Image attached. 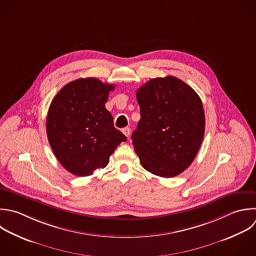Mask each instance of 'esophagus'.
<instances>
[{
	"mask_svg": "<svg viewBox=\"0 0 256 256\" xmlns=\"http://www.w3.org/2000/svg\"><path fill=\"white\" fill-rule=\"evenodd\" d=\"M122 132H123V134H124L126 137H129L130 134H131V129L128 128V127H126V128H124V129L122 130Z\"/></svg>",
	"mask_w": 256,
	"mask_h": 256,
	"instance_id": "obj_1",
	"label": "esophagus"
}]
</instances>
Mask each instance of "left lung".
Returning <instances> with one entry per match:
<instances>
[{
  "label": "left lung",
  "instance_id": "left-lung-1",
  "mask_svg": "<svg viewBox=\"0 0 256 256\" xmlns=\"http://www.w3.org/2000/svg\"><path fill=\"white\" fill-rule=\"evenodd\" d=\"M141 118L132 143L144 169L170 178L193 162L204 137L205 118L197 93L182 80L167 76L137 90Z\"/></svg>",
  "mask_w": 256,
  "mask_h": 256
}]
</instances>
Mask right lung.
I'll return each instance as SVG.
<instances>
[{
	"instance_id": "add662e5",
	"label": "right lung",
	"mask_w": 256,
	"mask_h": 256,
	"mask_svg": "<svg viewBox=\"0 0 256 256\" xmlns=\"http://www.w3.org/2000/svg\"><path fill=\"white\" fill-rule=\"evenodd\" d=\"M114 88L96 78H80L65 85L49 107V143L58 161L74 175L89 176L106 167L118 145L127 140L105 107Z\"/></svg>"
}]
</instances>
